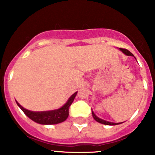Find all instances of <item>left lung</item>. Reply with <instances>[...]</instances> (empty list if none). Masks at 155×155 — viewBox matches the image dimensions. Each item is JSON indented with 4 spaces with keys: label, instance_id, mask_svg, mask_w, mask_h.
Listing matches in <instances>:
<instances>
[{
    "label": "left lung",
    "instance_id": "1",
    "mask_svg": "<svg viewBox=\"0 0 155 155\" xmlns=\"http://www.w3.org/2000/svg\"><path fill=\"white\" fill-rule=\"evenodd\" d=\"M120 50H121L122 52L124 53H125L126 55L127 56H133L134 57V55H133V53H131L128 50H127V49H123V48H120ZM92 116H93V118L94 119V120H96L97 122H98V123H100V124H105V125H117V124H114V123H111V122H108V121H105V120H102V119L98 118V117H97L95 115H94V113L92 112Z\"/></svg>",
    "mask_w": 155,
    "mask_h": 155
}]
</instances>
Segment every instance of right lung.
<instances>
[{"instance_id":"right-lung-1","label":"right lung","mask_w":155,"mask_h":155,"mask_svg":"<svg viewBox=\"0 0 155 155\" xmlns=\"http://www.w3.org/2000/svg\"><path fill=\"white\" fill-rule=\"evenodd\" d=\"M78 92H75L70 97L67 103L62 106L61 109H57V110L47 111V112H32L28 109H25L23 108L21 105H19L18 102L17 105L21 108V110L24 112V113L28 116V118L33 120L34 122L39 124H43V125H50V124H57L60 123H62L64 120H67L69 115V108L73 102L75 96Z\"/></svg>"}]
</instances>
